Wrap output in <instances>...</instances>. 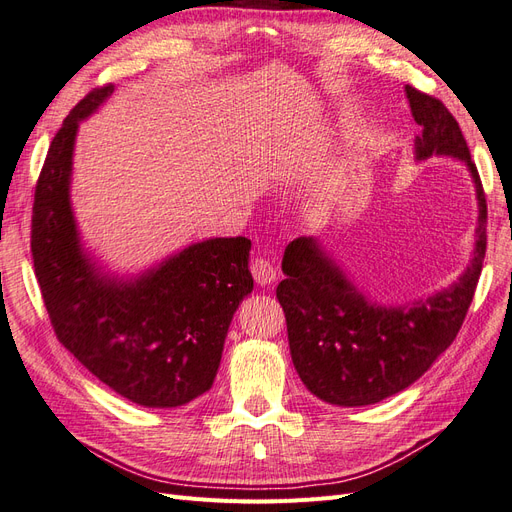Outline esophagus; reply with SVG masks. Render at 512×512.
Returning a JSON list of instances; mask_svg holds the SVG:
<instances>
[{
	"label": "esophagus",
	"mask_w": 512,
	"mask_h": 512,
	"mask_svg": "<svg viewBox=\"0 0 512 512\" xmlns=\"http://www.w3.org/2000/svg\"><path fill=\"white\" fill-rule=\"evenodd\" d=\"M250 271H252L258 286H271L277 280V271L267 258H254L250 265Z\"/></svg>",
	"instance_id": "34e87169"
}]
</instances>
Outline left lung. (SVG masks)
Returning <instances> with one entry per match:
<instances>
[{
    "instance_id": "1",
    "label": "left lung",
    "mask_w": 512,
    "mask_h": 512,
    "mask_svg": "<svg viewBox=\"0 0 512 512\" xmlns=\"http://www.w3.org/2000/svg\"><path fill=\"white\" fill-rule=\"evenodd\" d=\"M416 160L451 156L468 166L478 200L474 254L448 288L408 305H378L356 288L314 237L288 243L277 286L294 369L318 399L356 408L408 389L453 344L468 314L487 250V200L457 119L433 96L406 85Z\"/></svg>"
}]
</instances>
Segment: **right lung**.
<instances>
[{
  "instance_id": "add662e5",
  "label": "right lung",
  "mask_w": 512,
  "mask_h": 512,
  "mask_svg": "<svg viewBox=\"0 0 512 512\" xmlns=\"http://www.w3.org/2000/svg\"><path fill=\"white\" fill-rule=\"evenodd\" d=\"M115 85L76 104L36 183L32 256L55 335L115 393L145 408H177L211 389L239 303L252 292V241L192 243L136 277L104 273L81 243L70 205L79 123Z\"/></svg>"
}]
</instances>
